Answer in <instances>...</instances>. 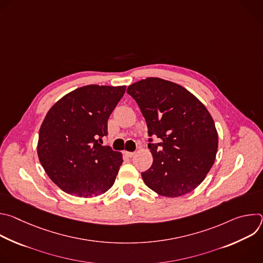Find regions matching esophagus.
Segmentation results:
<instances>
[{"mask_svg": "<svg viewBox=\"0 0 263 263\" xmlns=\"http://www.w3.org/2000/svg\"><path fill=\"white\" fill-rule=\"evenodd\" d=\"M125 154H126L128 157H130V158H131V157H133V156L135 155V153H134V152H125Z\"/></svg>", "mask_w": 263, "mask_h": 263, "instance_id": "1", "label": "esophagus"}]
</instances>
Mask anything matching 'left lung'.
<instances>
[{"mask_svg": "<svg viewBox=\"0 0 263 263\" xmlns=\"http://www.w3.org/2000/svg\"><path fill=\"white\" fill-rule=\"evenodd\" d=\"M145 119L153 164L141 173L145 185L160 196L193 192L212 167L218 146L214 121L204 104L183 86L146 78L128 86ZM152 139H149L151 141Z\"/></svg>", "mask_w": 263, "mask_h": 263, "instance_id": "left-lung-1", "label": "left lung"}]
</instances>
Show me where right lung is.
Returning a JSON list of instances; mask_svg holds the SVG:
<instances>
[{
  "label": "right lung",
  "instance_id": "1",
  "mask_svg": "<svg viewBox=\"0 0 263 263\" xmlns=\"http://www.w3.org/2000/svg\"><path fill=\"white\" fill-rule=\"evenodd\" d=\"M125 91V85H86L66 93L48 111L37 155L50 179L66 194L95 198L114 185L123 155L101 143Z\"/></svg>",
  "mask_w": 263,
  "mask_h": 263
}]
</instances>
